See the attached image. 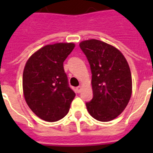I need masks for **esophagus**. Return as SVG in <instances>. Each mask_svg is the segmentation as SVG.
Masks as SVG:
<instances>
[{
	"mask_svg": "<svg viewBox=\"0 0 153 153\" xmlns=\"http://www.w3.org/2000/svg\"><path fill=\"white\" fill-rule=\"evenodd\" d=\"M81 90H82V88H81V87H80V86L77 87V88H76V92L78 93H79L80 92H81Z\"/></svg>",
	"mask_w": 153,
	"mask_h": 153,
	"instance_id": "esophagus-1",
	"label": "esophagus"
}]
</instances>
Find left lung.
Returning <instances> with one entry per match:
<instances>
[{
    "instance_id": "8db88e82",
    "label": "left lung",
    "mask_w": 153,
    "mask_h": 153,
    "mask_svg": "<svg viewBox=\"0 0 153 153\" xmlns=\"http://www.w3.org/2000/svg\"><path fill=\"white\" fill-rule=\"evenodd\" d=\"M79 47L92 72L93 97L86 102L87 110L99 121L112 120L123 112L131 97L132 78L128 62L118 49L102 41H83Z\"/></svg>"
}]
</instances>
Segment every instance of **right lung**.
Masks as SVG:
<instances>
[{
	"mask_svg": "<svg viewBox=\"0 0 153 153\" xmlns=\"http://www.w3.org/2000/svg\"><path fill=\"white\" fill-rule=\"evenodd\" d=\"M74 48V43L47 45L33 54L25 65V101L33 112L43 120L54 122L65 117L75 97L63 67Z\"/></svg>",
	"mask_w": 153,
	"mask_h": 153,
	"instance_id": "obj_1",
	"label": "right lung"
}]
</instances>
